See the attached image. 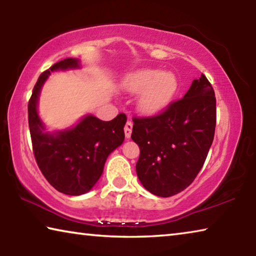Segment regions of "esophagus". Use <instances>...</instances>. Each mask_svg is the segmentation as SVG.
<instances>
[{"mask_svg":"<svg viewBox=\"0 0 256 256\" xmlns=\"http://www.w3.org/2000/svg\"><path fill=\"white\" fill-rule=\"evenodd\" d=\"M132 128H133V123L131 120H128L126 124H125L124 126V132H125V136L128 138H131V134H132Z\"/></svg>","mask_w":256,"mask_h":256,"instance_id":"esophagus-1","label":"esophagus"}]
</instances>
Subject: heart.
Returning <instances> with one entry per match:
<instances>
[{
    "mask_svg": "<svg viewBox=\"0 0 256 256\" xmlns=\"http://www.w3.org/2000/svg\"><path fill=\"white\" fill-rule=\"evenodd\" d=\"M126 88L131 92H141L138 100V108L152 114L170 100L176 90V80L170 73L142 70L128 78Z\"/></svg>",
    "mask_w": 256,
    "mask_h": 256,
    "instance_id": "b5f03b06",
    "label": "heart"
}]
</instances>
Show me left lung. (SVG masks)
Masks as SVG:
<instances>
[{"label": "left lung", "mask_w": 256, "mask_h": 256, "mask_svg": "<svg viewBox=\"0 0 256 256\" xmlns=\"http://www.w3.org/2000/svg\"><path fill=\"white\" fill-rule=\"evenodd\" d=\"M216 118L214 90L203 73L162 112L133 118L131 138L140 148L136 174L146 190L168 198L196 180L214 141Z\"/></svg>", "instance_id": "1"}]
</instances>
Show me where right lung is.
<instances>
[{"mask_svg": "<svg viewBox=\"0 0 256 256\" xmlns=\"http://www.w3.org/2000/svg\"><path fill=\"white\" fill-rule=\"evenodd\" d=\"M76 68H79V60L70 58L42 72L28 102L34 159L47 182L66 196H81L94 188L102 174L108 154L123 144L126 123V115L123 112L108 122L88 115L66 131L44 132L45 126L37 112L42 86L50 72Z\"/></svg>", "mask_w": 256, "mask_h": 256, "instance_id": "obj_1", "label": "right lung"}]
</instances>
